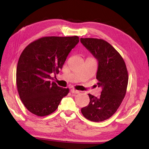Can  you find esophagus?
<instances>
[{
    "label": "esophagus",
    "mask_w": 149,
    "mask_h": 149,
    "mask_svg": "<svg viewBox=\"0 0 149 149\" xmlns=\"http://www.w3.org/2000/svg\"><path fill=\"white\" fill-rule=\"evenodd\" d=\"M70 91H71V93H74V94H78V93H79V91L74 89H72L71 90H70Z\"/></svg>",
    "instance_id": "1"
}]
</instances>
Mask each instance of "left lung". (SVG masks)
Returning a JSON list of instances; mask_svg holds the SVG:
<instances>
[{"label": "left lung", "instance_id": "1", "mask_svg": "<svg viewBox=\"0 0 149 149\" xmlns=\"http://www.w3.org/2000/svg\"><path fill=\"white\" fill-rule=\"evenodd\" d=\"M80 41L98 61V87H102L99 97L89 94L90 102L81 108L85 118L102 122L116 112L124 98L128 84L125 62L119 52L104 40L81 38Z\"/></svg>", "mask_w": 149, "mask_h": 149}]
</instances>
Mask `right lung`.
Listing matches in <instances>:
<instances>
[{
  "mask_svg": "<svg viewBox=\"0 0 149 149\" xmlns=\"http://www.w3.org/2000/svg\"><path fill=\"white\" fill-rule=\"evenodd\" d=\"M79 37H44L25 48L17 62L16 84L20 99L30 112L45 116L57 109L69 89L50 81L58 74Z\"/></svg>",
  "mask_w": 149,
  "mask_h": 149,
  "instance_id": "1",
  "label": "right lung"
}]
</instances>
